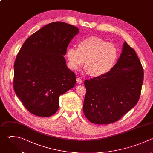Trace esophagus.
<instances>
[{
	"label": "esophagus",
	"mask_w": 153,
	"mask_h": 153,
	"mask_svg": "<svg viewBox=\"0 0 153 153\" xmlns=\"http://www.w3.org/2000/svg\"><path fill=\"white\" fill-rule=\"evenodd\" d=\"M82 80L81 79V78H78L77 79H76V82L78 83V84H82Z\"/></svg>",
	"instance_id": "obj_1"
}]
</instances>
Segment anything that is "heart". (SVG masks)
I'll return each mask as SVG.
<instances>
[{"label": "heart", "instance_id": "1", "mask_svg": "<svg viewBox=\"0 0 153 153\" xmlns=\"http://www.w3.org/2000/svg\"><path fill=\"white\" fill-rule=\"evenodd\" d=\"M66 56L72 69H76L85 60L87 73L93 77H100L113 69L118 57V51L113 44L92 36L80 40L77 49L68 48Z\"/></svg>", "mask_w": 153, "mask_h": 153}]
</instances>
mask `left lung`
<instances>
[{
  "mask_svg": "<svg viewBox=\"0 0 153 153\" xmlns=\"http://www.w3.org/2000/svg\"><path fill=\"white\" fill-rule=\"evenodd\" d=\"M143 70L134 50L125 41L117 63L109 73L84 81L83 111L86 118L98 124L119 120L139 99Z\"/></svg>",
  "mask_w": 153,
  "mask_h": 153,
  "instance_id": "left-lung-1",
  "label": "left lung"
}]
</instances>
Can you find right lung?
<instances>
[{
	"mask_svg": "<svg viewBox=\"0 0 153 153\" xmlns=\"http://www.w3.org/2000/svg\"><path fill=\"white\" fill-rule=\"evenodd\" d=\"M78 27L62 22L47 25L29 36L16 57L13 87L23 106L42 117L59 109V96L74 87L76 76L63 57Z\"/></svg>",
	"mask_w": 153,
	"mask_h": 153,
	"instance_id": "1",
	"label": "right lung"
}]
</instances>
